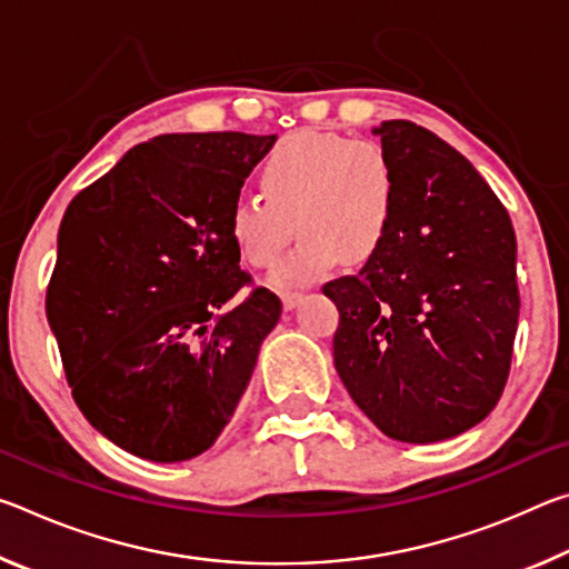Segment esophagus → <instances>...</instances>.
I'll use <instances>...</instances> for the list:
<instances>
[{"instance_id":"1","label":"esophagus","mask_w":569,"mask_h":569,"mask_svg":"<svg viewBox=\"0 0 569 569\" xmlns=\"http://www.w3.org/2000/svg\"><path fill=\"white\" fill-rule=\"evenodd\" d=\"M301 296H303V293H298V291H283V293H281V301H283L286 311H291V308H296L298 301H301Z\"/></svg>"}]
</instances>
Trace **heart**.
I'll use <instances>...</instances> for the list:
<instances>
[{
	"label": "heart",
	"instance_id": "1",
	"mask_svg": "<svg viewBox=\"0 0 569 569\" xmlns=\"http://www.w3.org/2000/svg\"><path fill=\"white\" fill-rule=\"evenodd\" d=\"M266 196H238L228 226L240 256L271 268L298 230L301 243L271 276L276 288L311 283L346 256L363 261L387 240L397 168L379 142L298 130L278 140L261 170Z\"/></svg>",
	"mask_w": 569,
	"mask_h": 569
}]
</instances>
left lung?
Masks as SVG:
<instances>
[{
  "instance_id": "8db88e82",
  "label": "left lung",
  "mask_w": 569,
  "mask_h": 569,
  "mask_svg": "<svg viewBox=\"0 0 569 569\" xmlns=\"http://www.w3.org/2000/svg\"><path fill=\"white\" fill-rule=\"evenodd\" d=\"M373 134L397 168L387 240L323 286L339 308L333 366L383 435L431 445L497 407L519 319L512 220L475 166L427 128Z\"/></svg>"
}]
</instances>
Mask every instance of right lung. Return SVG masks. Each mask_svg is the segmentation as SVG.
Listing matches in <instances>:
<instances>
[{
    "instance_id": "obj_1",
    "label": "right lung",
    "mask_w": 569,
    "mask_h": 569,
    "mask_svg": "<svg viewBox=\"0 0 569 569\" xmlns=\"http://www.w3.org/2000/svg\"><path fill=\"white\" fill-rule=\"evenodd\" d=\"M276 134H158L77 192L57 233L47 321L77 407L150 461H186L226 429L281 319L228 216Z\"/></svg>"
}]
</instances>
